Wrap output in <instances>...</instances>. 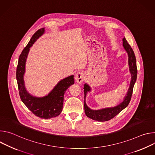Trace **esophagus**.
Here are the masks:
<instances>
[{
	"label": "esophagus",
	"mask_w": 155,
	"mask_h": 155,
	"mask_svg": "<svg viewBox=\"0 0 155 155\" xmlns=\"http://www.w3.org/2000/svg\"><path fill=\"white\" fill-rule=\"evenodd\" d=\"M84 78V75L83 72H78L76 74L75 80V81L77 83H82Z\"/></svg>",
	"instance_id": "1"
}]
</instances>
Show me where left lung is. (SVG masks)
<instances>
[{
  "instance_id": "left-lung-1",
  "label": "left lung",
  "mask_w": 155,
  "mask_h": 155,
  "mask_svg": "<svg viewBox=\"0 0 155 155\" xmlns=\"http://www.w3.org/2000/svg\"><path fill=\"white\" fill-rule=\"evenodd\" d=\"M123 47L126 50V51L127 52L129 55V68H130V72L132 75L131 81H130V84L129 91L123 102L120 105H118V106L113 108H108L102 109L99 110H93L86 106L85 101L84 100V113L87 117H89L94 120L103 122V121H107L112 119L128 105L131 99L132 94V93H133L134 86L136 81L137 75L136 59V56L133 51V50H132V48L129 45V43L126 40V39L125 38V37L123 39ZM83 89H84V97H85L87 91H90V87L87 84H85L84 85Z\"/></svg>"
}]
</instances>
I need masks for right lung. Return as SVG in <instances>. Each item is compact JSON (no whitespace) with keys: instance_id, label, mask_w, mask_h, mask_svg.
Returning a JSON list of instances; mask_svg holds the SVG:
<instances>
[{"instance_id":"right-lung-1","label":"right lung","mask_w":155,"mask_h":155,"mask_svg":"<svg viewBox=\"0 0 155 155\" xmlns=\"http://www.w3.org/2000/svg\"><path fill=\"white\" fill-rule=\"evenodd\" d=\"M44 32V28L38 29L32 37L24 48L18 59L16 68V80L20 98L33 114L40 118L48 119L58 116L62 112L64 94L66 90L74 83V75L60 81L53 90L47 96L37 98L29 94L24 85L23 75L25 72V64L30 47L36 40Z\"/></svg>"}]
</instances>
